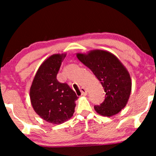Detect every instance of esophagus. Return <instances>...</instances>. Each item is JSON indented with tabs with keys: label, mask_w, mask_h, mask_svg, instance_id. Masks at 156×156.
Wrapping results in <instances>:
<instances>
[{
	"label": "esophagus",
	"mask_w": 156,
	"mask_h": 156,
	"mask_svg": "<svg viewBox=\"0 0 156 156\" xmlns=\"http://www.w3.org/2000/svg\"><path fill=\"white\" fill-rule=\"evenodd\" d=\"M80 91H81V95L82 96H85L87 95V90L84 88H81L80 89Z\"/></svg>",
	"instance_id": "1"
}]
</instances>
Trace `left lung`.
Instances as JSON below:
<instances>
[{
	"label": "left lung",
	"instance_id": "8db88e82",
	"mask_svg": "<svg viewBox=\"0 0 156 156\" xmlns=\"http://www.w3.org/2000/svg\"><path fill=\"white\" fill-rule=\"evenodd\" d=\"M76 56L90 69L104 88L105 99L94 106L95 111L107 117L119 113L127 104L131 91V76L126 67L114 54L105 50L77 53Z\"/></svg>",
	"mask_w": 156,
	"mask_h": 156
}]
</instances>
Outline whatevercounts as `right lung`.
<instances>
[{
    "mask_svg": "<svg viewBox=\"0 0 156 156\" xmlns=\"http://www.w3.org/2000/svg\"><path fill=\"white\" fill-rule=\"evenodd\" d=\"M66 54H53L39 67L30 90L35 112L47 122L59 125L70 119L78 98L67 83H60L56 76Z\"/></svg>",
    "mask_w": 156,
    "mask_h": 156,
    "instance_id": "obj_1",
    "label": "right lung"
}]
</instances>
